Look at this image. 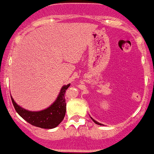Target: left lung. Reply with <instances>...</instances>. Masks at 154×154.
<instances>
[{"label": "left lung", "mask_w": 154, "mask_h": 154, "mask_svg": "<svg viewBox=\"0 0 154 154\" xmlns=\"http://www.w3.org/2000/svg\"><path fill=\"white\" fill-rule=\"evenodd\" d=\"M91 119H92V121H93V122H94L95 123H97V124H98V125H102V124H101V123H100V122H97V121L94 120V119H92V117H91Z\"/></svg>", "instance_id": "1"}]
</instances>
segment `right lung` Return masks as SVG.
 Wrapping results in <instances>:
<instances>
[{
    "instance_id": "1",
    "label": "right lung",
    "mask_w": 154,
    "mask_h": 154,
    "mask_svg": "<svg viewBox=\"0 0 154 154\" xmlns=\"http://www.w3.org/2000/svg\"><path fill=\"white\" fill-rule=\"evenodd\" d=\"M70 86L69 84L62 88L57 100L51 106L42 110L40 112H30L23 109L17 105L14 100L11 97L12 104L14 106L16 112L30 124L35 127L44 128V129H52L60 124L63 120L66 112V103L65 98V93L66 89Z\"/></svg>"
}]
</instances>
